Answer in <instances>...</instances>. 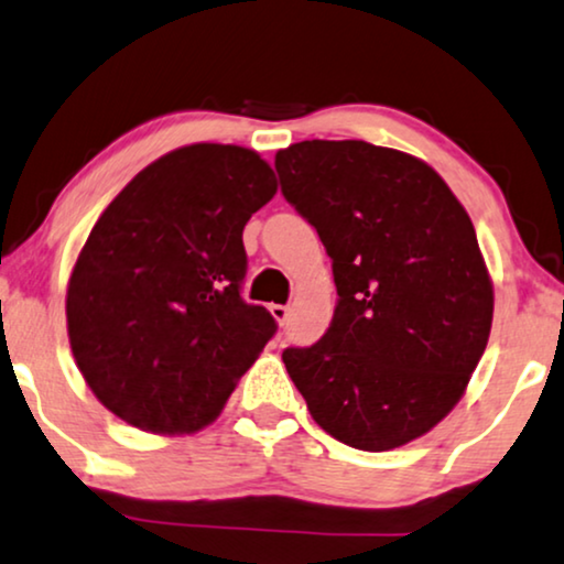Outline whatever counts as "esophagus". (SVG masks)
Listing matches in <instances>:
<instances>
[{
    "label": "esophagus",
    "instance_id": "obj_1",
    "mask_svg": "<svg viewBox=\"0 0 564 564\" xmlns=\"http://www.w3.org/2000/svg\"><path fill=\"white\" fill-rule=\"evenodd\" d=\"M270 314H273L278 325H286L291 310H289V306H283V304H270Z\"/></svg>",
    "mask_w": 564,
    "mask_h": 564
}]
</instances>
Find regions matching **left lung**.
<instances>
[{
	"mask_svg": "<svg viewBox=\"0 0 564 564\" xmlns=\"http://www.w3.org/2000/svg\"><path fill=\"white\" fill-rule=\"evenodd\" d=\"M275 170L337 286L319 343L283 350L289 377L345 446L410 444L462 400L490 337L492 281L469 214L431 164L369 141H299Z\"/></svg>",
	"mask_w": 564,
	"mask_h": 564,
	"instance_id": "obj_1",
	"label": "left lung"
}]
</instances>
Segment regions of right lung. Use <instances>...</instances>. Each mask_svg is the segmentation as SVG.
<instances>
[{
    "mask_svg": "<svg viewBox=\"0 0 564 564\" xmlns=\"http://www.w3.org/2000/svg\"><path fill=\"white\" fill-rule=\"evenodd\" d=\"M278 191L258 152L191 144L160 156L89 231L66 329L93 394L147 433H195L219 417L237 379L275 333L242 302L245 224Z\"/></svg>",
    "mask_w": 564,
    "mask_h": 564,
    "instance_id": "obj_1",
    "label": "right lung"
}]
</instances>
